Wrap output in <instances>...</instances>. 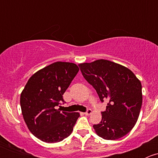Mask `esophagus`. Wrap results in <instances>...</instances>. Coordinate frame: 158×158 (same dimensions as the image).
Wrapping results in <instances>:
<instances>
[{"label": "esophagus", "instance_id": "esophagus-1", "mask_svg": "<svg viewBox=\"0 0 158 158\" xmlns=\"http://www.w3.org/2000/svg\"><path fill=\"white\" fill-rule=\"evenodd\" d=\"M92 109H89L88 110H87L86 111H85V113H84V114H85V115H89V114H92Z\"/></svg>", "mask_w": 158, "mask_h": 158}]
</instances>
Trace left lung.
Here are the masks:
<instances>
[{
	"mask_svg": "<svg viewBox=\"0 0 158 158\" xmlns=\"http://www.w3.org/2000/svg\"><path fill=\"white\" fill-rule=\"evenodd\" d=\"M102 102L109 101L95 133L106 140L122 138L134 128L142 105L141 81L125 66L106 60L79 64Z\"/></svg>",
	"mask_w": 158,
	"mask_h": 158,
	"instance_id": "obj_1",
	"label": "left lung"
}]
</instances>
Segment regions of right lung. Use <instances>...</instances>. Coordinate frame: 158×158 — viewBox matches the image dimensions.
Masks as SVG:
<instances>
[{"label":"right lung","instance_id":"right-lung-1","mask_svg":"<svg viewBox=\"0 0 158 158\" xmlns=\"http://www.w3.org/2000/svg\"><path fill=\"white\" fill-rule=\"evenodd\" d=\"M73 63L56 62L35 73L20 94L22 114L30 131L40 141L56 143L71 135L79 112L56 109L79 72Z\"/></svg>","mask_w":158,"mask_h":158}]
</instances>
